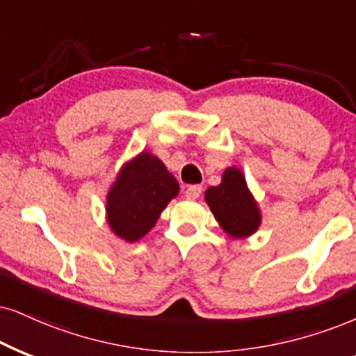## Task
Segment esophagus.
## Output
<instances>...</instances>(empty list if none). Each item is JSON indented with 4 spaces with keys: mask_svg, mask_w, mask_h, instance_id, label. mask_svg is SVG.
Returning a JSON list of instances; mask_svg holds the SVG:
<instances>
[{
    "mask_svg": "<svg viewBox=\"0 0 356 356\" xmlns=\"http://www.w3.org/2000/svg\"><path fill=\"white\" fill-rule=\"evenodd\" d=\"M201 190H203V188H201L200 185H193V186H190L186 190V200H196V198H200V195H201Z\"/></svg>",
    "mask_w": 356,
    "mask_h": 356,
    "instance_id": "obj_1",
    "label": "esophagus"
}]
</instances>
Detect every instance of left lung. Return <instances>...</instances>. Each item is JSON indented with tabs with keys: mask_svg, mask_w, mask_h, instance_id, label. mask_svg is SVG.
<instances>
[{
	"mask_svg": "<svg viewBox=\"0 0 356 356\" xmlns=\"http://www.w3.org/2000/svg\"><path fill=\"white\" fill-rule=\"evenodd\" d=\"M204 200L219 226L231 238H249L261 226L262 216L257 201L248 188L243 171L236 166L225 170L221 183L209 186Z\"/></svg>",
	"mask_w": 356,
	"mask_h": 356,
	"instance_id": "1",
	"label": "left lung"
}]
</instances>
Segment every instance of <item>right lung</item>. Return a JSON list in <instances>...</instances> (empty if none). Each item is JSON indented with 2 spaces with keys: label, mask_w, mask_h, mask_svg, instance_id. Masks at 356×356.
<instances>
[{
  "label": "right lung",
  "mask_w": 356,
  "mask_h": 356,
  "mask_svg": "<svg viewBox=\"0 0 356 356\" xmlns=\"http://www.w3.org/2000/svg\"><path fill=\"white\" fill-rule=\"evenodd\" d=\"M179 185L160 158L142 152L122 166L107 193V222L127 243L142 239L168 203L177 198Z\"/></svg>",
  "instance_id": "right-lung-1"
}]
</instances>
